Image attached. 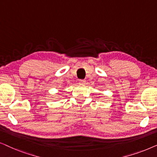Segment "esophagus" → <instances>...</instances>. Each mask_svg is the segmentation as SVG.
Returning a JSON list of instances; mask_svg holds the SVG:
<instances>
[{"label": "esophagus", "mask_w": 157, "mask_h": 157, "mask_svg": "<svg viewBox=\"0 0 157 157\" xmlns=\"http://www.w3.org/2000/svg\"><path fill=\"white\" fill-rule=\"evenodd\" d=\"M85 83H86V80H85V79H80V80H79V84L84 85Z\"/></svg>", "instance_id": "34e87169"}]
</instances>
